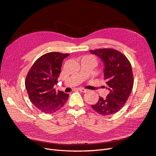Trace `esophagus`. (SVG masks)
<instances>
[{"label": "esophagus", "instance_id": "obj_1", "mask_svg": "<svg viewBox=\"0 0 156 156\" xmlns=\"http://www.w3.org/2000/svg\"><path fill=\"white\" fill-rule=\"evenodd\" d=\"M78 90L80 91H82V92H83V93H85V92H86V91H87V89L82 88V87H80V88H78Z\"/></svg>", "mask_w": 156, "mask_h": 156}]
</instances>
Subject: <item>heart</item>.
<instances>
[{
  "mask_svg": "<svg viewBox=\"0 0 156 156\" xmlns=\"http://www.w3.org/2000/svg\"><path fill=\"white\" fill-rule=\"evenodd\" d=\"M88 57H91V56H88Z\"/></svg>",
  "mask_w": 156,
  "mask_h": 156,
  "instance_id": "obj_1",
  "label": "heart"
}]
</instances>
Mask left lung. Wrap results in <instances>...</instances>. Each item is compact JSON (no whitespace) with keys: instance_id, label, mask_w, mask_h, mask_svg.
Returning a JSON list of instances; mask_svg holds the SVG:
<instances>
[{"instance_id":"1","label":"left lung","mask_w":156,"mask_h":156,"mask_svg":"<svg viewBox=\"0 0 156 156\" xmlns=\"http://www.w3.org/2000/svg\"><path fill=\"white\" fill-rule=\"evenodd\" d=\"M104 63L103 74L106 88L109 93L105 99L99 97L96 104L91 105L102 116L116 113L125 105L133 90L134 78L130 61L121 52L113 49L90 50Z\"/></svg>"}]
</instances>
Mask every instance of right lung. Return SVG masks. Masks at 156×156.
<instances>
[{"label":"right lung","mask_w":156,"mask_h":156,"mask_svg":"<svg viewBox=\"0 0 156 156\" xmlns=\"http://www.w3.org/2000/svg\"><path fill=\"white\" fill-rule=\"evenodd\" d=\"M69 54L51 52L37 58L31 67L26 78L25 86L31 102L43 113L57 112L65 105L69 94L56 91L62 62Z\"/></svg>","instance_id":"obj_1"}]
</instances>
